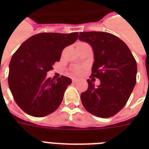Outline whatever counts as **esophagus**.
Listing matches in <instances>:
<instances>
[{
  "instance_id": "34e87169",
  "label": "esophagus",
  "mask_w": 149,
  "mask_h": 149,
  "mask_svg": "<svg viewBox=\"0 0 149 149\" xmlns=\"http://www.w3.org/2000/svg\"><path fill=\"white\" fill-rule=\"evenodd\" d=\"M77 81H78V79H76V78H73V79H72V83H73V84H75V83H77Z\"/></svg>"
}]
</instances>
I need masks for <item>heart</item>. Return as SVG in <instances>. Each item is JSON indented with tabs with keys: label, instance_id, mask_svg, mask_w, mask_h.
I'll use <instances>...</instances> for the list:
<instances>
[{
	"label": "heart",
	"instance_id": "obj_1",
	"mask_svg": "<svg viewBox=\"0 0 149 149\" xmlns=\"http://www.w3.org/2000/svg\"><path fill=\"white\" fill-rule=\"evenodd\" d=\"M74 72H75V74H77V75L81 74L82 70L81 69H79V68H76V69H74Z\"/></svg>",
	"mask_w": 149,
	"mask_h": 149
}]
</instances>
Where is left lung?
Segmentation results:
<instances>
[{"mask_svg": "<svg viewBox=\"0 0 149 149\" xmlns=\"http://www.w3.org/2000/svg\"><path fill=\"white\" fill-rule=\"evenodd\" d=\"M79 39L89 43L94 62L91 77L100 84L87 79L88 89L81 93L86 111L100 118L115 115L125 107L136 84L137 63L127 45L108 32H79Z\"/></svg>", "mask_w": 149, "mask_h": 149, "instance_id": "1", "label": "left lung"}]
</instances>
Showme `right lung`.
<instances>
[{
  "mask_svg": "<svg viewBox=\"0 0 149 149\" xmlns=\"http://www.w3.org/2000/svg\"><path fill=\"white\" fill-rule=\"evenodd\" d=\"M77 38V32L39 33L28 38L14 53L8 85L15 102L25 113L40 118L59 107L72 79L61 76L54 80L46 75L59 61L63 50Z\"/></svg>",
  "mask_w": 149,
  "mask_h": 149,
  "instance_id": "add662e5",
  "label": "right lung"
}]
</instances>
